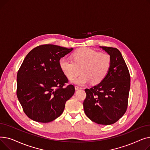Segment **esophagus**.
<instances>
[{
  "instance_id": "1",
  "label": "esophagus",
  "mask_w": 150,
  "mask_h": 150,
  "mask_svg": "<svg viewBox=\"0 0 150 150\" xmlns=\"http://www.w3.org/2000/svg\"><path fill=\"white\" fill-rule=\"evenodd\" d=\"M75 90H78V89H82L81 88L79 87V86H75Z\"/></svg>"
}]
</instances>
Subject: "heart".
<instances>
[{"label": "heart", "instance_id": "heart-1", "mask_svg": "<svg viewBox=\"0 0 150 150\" xmlns=\"http://www.w3.org/2000/svg\"><path fill=\"white\" fill-rule=\"evenodd\" d=\"M72 59L66 57L59 60V67L69 79H72L79 73L82 74L74 78L72 82L84 85L92 81L98 84L107 76L111 66L110 56L103 52H97L89 48H81L72 54Z\"/></svg>", "mask_w": 150, "mask_h": 150}]
</instances>
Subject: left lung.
I'll use <instances>...</instances> for the list:
<instances>
[{
    "mask_svg": "<svg viewBox=\"0 0 150 150\" xmlns=\"http://www.w3.org/2000/svg\"><path fill=\"white\" fill-rule=\"evenodd\" d=\"M111 58V66L105 79L86 89L84 112L92 122L111 125L124 115L128 107L130 75L120 52L116 48L101 47Z\"/></svg>",
    "mask_w": 150,
    "mask_h": 150,
    "instance_id": "8db88e82",
    "label": "left lung"
}]
</instances>
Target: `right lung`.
Wrapping results in <instances>:
<instances>
[{
	"instance_id": "obj_1",
	"label": "right lung",
	"mask_w": 150,
	"mask_h": 150,
	"mask_svg": "<svg viewBox=\"0 0 150 150\" xmlns=\"http://www.w3.org/2000/svg\"><path fill=\"white\" fill-rule=\"evenodd\" d=\"M73 50L45 44L31 50L17 74V97L25 114L34 121L49 123L63 112L75 93L59 67V60Z\"/></svg>"
}]
</instances>
